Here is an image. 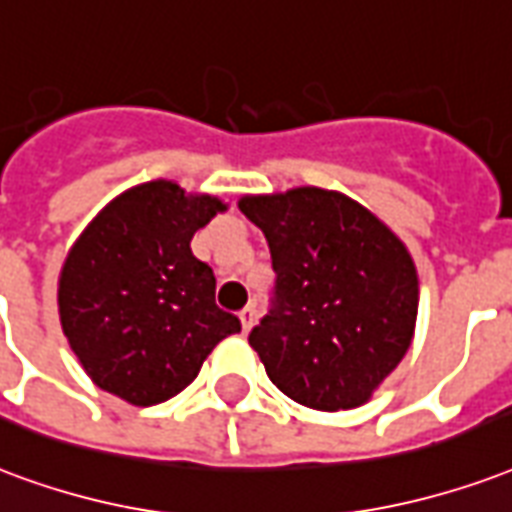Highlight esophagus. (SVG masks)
Listing matches in <instances>:
<instances>
[{
    "label": "esophagus",
    "instance_id": "obj_1",
    "mask_svg": "<svg viewBox=\"0 0 512 512\" xmlns=\"http://www.w3.org/2000/svg\"><path fill=\"white\" fill-rule=\"evenodd\" d=\"M238 320H241V328H244V333L255 325V309L252 306H244L241 312H238Z\"/></svg>",
    "mask_w": 512,
    "mask_h": 512
}]
</instances>
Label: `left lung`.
<instances>
[{"label":"left lung","instance_id":"left-lung-1","mask_svg":"<svg viewBox=\"0 0 512 512\" xmlns=\"http://www.w3.org/2000/svg\"><path fill=\"white\" fill-rule=\"evenodd\" d=\"M271 249V309L249 333L268 377L304 407L352 410L410 350L418 271L391 227L320 187L238 200Z\"/></svg>","mask_w":512,"mask_h":512}]
</instances>
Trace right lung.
Returning a JSON list of instances; mask_svg holds the SVG:
<instances>
[{"label":"right lung","mask_w":512,"mask_h":512,"mask_svg":"<svg viewBox=\"0 0 512 512\" xmlns=\"http://www.w3.org/2000/svg\"><path fill=\"white\" fill-rule=\"evenodd\" d=\"M225 203L157 179L121 192L89 222L59 274V320L102 391L151 407L195 380L236 314L214 301V271L189 241Z\"/></svg>","instance_id":"right-lung-1"}]
</instances>
